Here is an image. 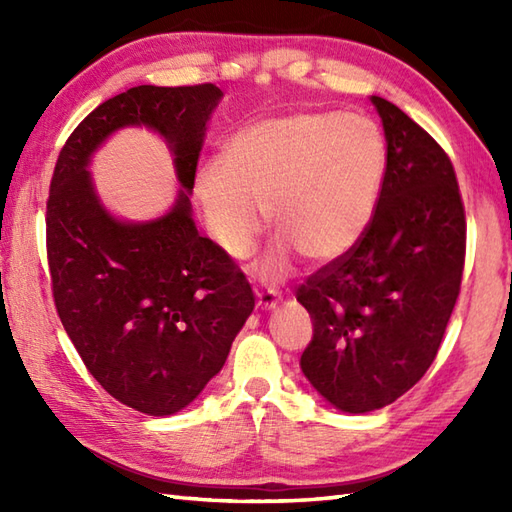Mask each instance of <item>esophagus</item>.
Listing matches in <instances>:
<instances>
[{
  "label": "esophagus",
  "mask_w": 512,
  "mask_h": 512,
  "mask_svg": "<svg viewBox=\"0 0 512 512\" xmlns=\"http://www.w3.org/2000/svg\"><path fill=\"white\" fill-rule=\"evenodd\" d=\"M255 295H257V308L259 310H273L281 299L275 290H257Z\"/></svg>",
  "instance_id": "obj_1"
}]
</instances>
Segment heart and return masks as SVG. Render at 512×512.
<instances>
[{
    "instance_id": "b5f03b06",
    "label": "heart",
    "mask_w": 512,
    "mask_h": 512,
    "mask_svg": "<svg viewBox=\"0 0 512 512\" xmlns=\"http://www.w3.org/2000/svg\"><path fill=\"white\" fill-rule=\"evenodd\" d=\"M387 145L372 118L308 112L266 118L228 140L222 162L195 173L204 226L215 246L246 257L268 222L279 235L262 264L284 275L292 255L328 264L350 253L372 224Z\"/></svg>"
}]
</instances>
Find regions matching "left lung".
Segmentation results:
<instances>
[{"label":"left lung","instance_id":"obj_1","mask_svg":"<svg viewBox=\"0 0 512 512\" xmlns=\"http://www.w3.org/2000/svg\"><path fill=\"white\" fill-rule=\"evenodd\" d=\"M372 103L387 138L372 224L350 253L297 290L314 325L303 374L347 413L391 405L431 367L466 255L464 204L447 151L394 103Z\"/></svg>","mask_w":512,"mask_h":512}]
</instances>
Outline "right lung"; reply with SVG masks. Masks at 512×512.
I'll list each match as a JSON object with an SVG mask.
<instances>
[{
    "label": "right lung",
    "instance_id": "1",
    "mask_svg": "<svg viewBox=\"0 0 512 512\" xmlns=\"http://www.w3.org/2000/svg\"><path fill=\"white\" fill-rule=\"evenodd\" d=\"M220 99L213 83L116 94L65 140L52 173L46 248L59 319L107 394L147 416H171L198 398L255 308L246 275L191 217L206 121ZM127 124L168 140L183 184L172 211L145 225L107 214L84 169Z\"/></svg>",
    "mask_w": 512,
    "mask_h": 512
}]
</instances>
